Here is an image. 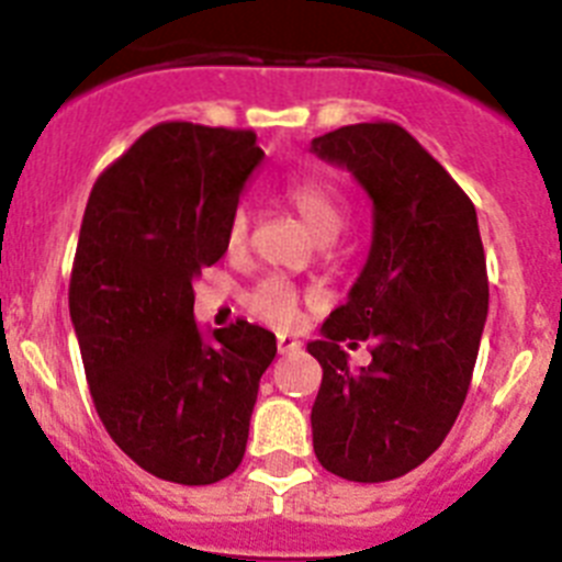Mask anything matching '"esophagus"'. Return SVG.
Returning <instances> with one entry per match:
<instances>
[{
    "mask_svg": "<svg viewBox=\"0 0 562 562\" xmlns=\"http://www.w3.org/2000/svg\"><path fill=\"white\" fill-rule=\"evenodd\" d=\"M276 342H278V351H281V355L301 349V340H297V337H292V335H278Z\"/></svg>",
    "mask_w": 562,
    "mask_h": 562,
    "instance_id": "esophagus-1",
    "label": "esophagus"
}]
</instances>
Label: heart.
<instances>
[{
  "mask_svg": "<svg viewBox=\"0 0 562 562\" xmlns=\"http://www.w3.org/2000/svg\"><path fill=\"white\" fill-rule=\"evenodd\" d=\"M284 193L286 202L301 213V220L310 225V231L317 238L326 241V238L340 233L342 222H346V205L329 182L317 180V177H301V180H292ZM247 238H250V213L238 207L225 227V250L241 252L247 247ZM247 310L265 324L290 329L297 321V312H301V297H297L295 286L286 284L284 278H265L247 295Z\"/></svg>",
  "mask_w": 562,
  "mask_h": 562,
  "instance_id": "heart-1",
  "label": "heart"
}]
</instances>
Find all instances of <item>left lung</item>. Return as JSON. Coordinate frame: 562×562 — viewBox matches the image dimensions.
Returning a JSON list of instances; mask_svg holds the SVG:
<instances>
[{
	"instance_id": "obj_1",
	"label": "left lung",
	"mask_w": 562,
	"mask_h": 562,
	"mask_svg": "<svg viewBox=\"0 0 562 562\" xmlns=\"http://www.w3.org/2000/svg\"><path fill=\"white\" fill-rule=\"evenodd\" d=\"M312 151L351 171L374 205L371 250L349 301L306 342L324 380L312 405L317 461L346 481H391L453 428L473 380L490 286L464 191L396 123H355ZM372 342L355 372L340 341Z\"/></svg>"
}]
</instances>
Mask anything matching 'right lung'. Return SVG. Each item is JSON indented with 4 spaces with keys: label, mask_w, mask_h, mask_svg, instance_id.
Instances as JSON below:
<instances>
[{
    "label": "right lung",
    "mask_w": 562,
    "mask_h": 562,
    "mask_svg": "<svg viewBox=\"0 0 562 562\" xmlns=\"http://www.w3.org/2000/svg\"><path fill=\"white\" fill-rule=\"evenodd\" d=\"M265 160L256 134L148 128L98 177L69 278L89 394L114 445L173 484L241 464L276 335L247 321L202 331L193 281L225 256V227Z\"/></svg>",
    "instance_id": "1"
}]
</instances>
